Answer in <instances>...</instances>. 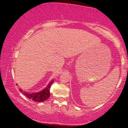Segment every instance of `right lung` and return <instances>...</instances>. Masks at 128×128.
<instances>
[{
    "mask_svg": "<svg viewBox=\"0 0 128 128\" xmlns=\"http://www.w3.org/2000/svg\"><path fill=\"white\" fill-rule=\"evenodd\" d=\"M53 81L50 82V83L48 84V86H47V88H46L44 90H43L40 92L30 93L24 92L21 89H20V91L29 99H32V100H33V101L36 102H44L47 100V99L50 97V88H51L52 84L53 83Z\"/></svg>",
    "mask_w": 128,
    "mask_h": 128,
    "instance_id": "1",
    "label": "right lung"
}]
</instances>
